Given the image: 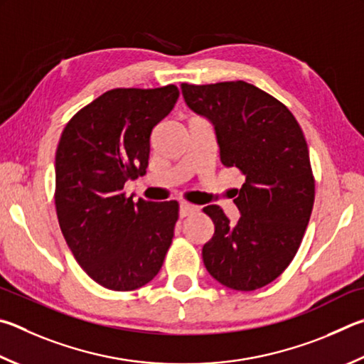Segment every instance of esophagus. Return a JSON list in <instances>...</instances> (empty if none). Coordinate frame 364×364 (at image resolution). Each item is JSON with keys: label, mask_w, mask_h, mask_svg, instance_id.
Here are the masks:
<instances>
[{"label": "esophagus", "mask_w": 364, "mask_h": 364, "mask_svg": "<svg viewBox=\"0 0 364 364\" xmlns=\"http://www.w3.org/2000/svg\"><path fill=\"white\" fill-rule=\"evenodd\" d=\"M194 211H197V207L193 203H186V202H181L180 203V216L181 218H186L189 215H193Z\"/></svg>", "instance_id": "1"}]
</instances>
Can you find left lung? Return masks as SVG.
Returning <instances> with one entry per match:
<instances>
[{
    "mask_svg": "<svg viewBox=\"0 0 364 364\" xmlns=\"http://www.w3.org/2000/svg\"><path fill=\"white\" fill-rule=\"evenodd\" d=\"M184 102L215 125L223 165L245 176L230 224L218 205L203 208L215 234L203 264L221 285L253 291L274 282L299 248L315 200L301 125L285 105L245 81L181 84Z\"/></svg>",
    "mask_w": 364,
    "mask_h": 364,
    "instance_id": "1",
    "label": "left lung"
}]
</instances>
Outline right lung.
<instances>
[{
    "instance_id": "add662e5",
    "label": "right lung",
    "mask_w": 364,
    "mask_h": 364,
    "mask_svg": "<svg viewBox=\"0 0 364 364\" xmlns=\"http://www.w3.org/2000/svg\"><path fill=\"white\" fill-rule=\"evenodd\" d=\"M180 97L176 85L113 89L79 109L55 153V210L73 256L114 291L141 288L159 272L178 221V202L124 193L146 173L151 132Z\"/></svg>"
}]
</instances>
